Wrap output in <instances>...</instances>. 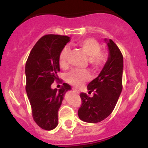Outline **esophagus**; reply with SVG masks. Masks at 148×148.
Masks as SVG:
<instances>
[{"instance_id":"34e87169","label":"esophagus","mask_w":148,"mask_h":148,"mask_svg":"<svg viewBox=\"0 0 148 148\" xmlns=\"http://www.w3.org/2000/svg\"><path fill=\"white\" fill-rule=\"evenodd\" d=\"M73 91H74V92H76V93H77V94H79L80 93L78 89H73Z\"/></svg>"}]
</instances>
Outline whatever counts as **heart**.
<instances>
[{
    "label": "heart",
    "instance_id": "b5f03b06",
    "mask_svg": "<svg viewBox=\"0 0 148 148\" xmlns=\"http://www.w3.org/2000/svg\"><path fill=\"white\" fill-rule=\"evenodd\" d=\"M79 46L87 56L89 63L94 67L102 66L106 60V56L101 51L100 44L94 38H85L79 42ZM69 55V49L64 47L61 51L59 56V66L62 68H66L68 65L67 58ZM91 79L89 73L86 71L72 70L66 75V80L75 86H79Z\"/></svg>",
    "mask_w": 148,
    "mask_h": 148
}]
</instances>
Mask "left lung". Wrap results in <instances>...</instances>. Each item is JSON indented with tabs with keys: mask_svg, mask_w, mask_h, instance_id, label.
Wrapping results in <instances>:
<instances>
[{
	"mask_svg": "<svg viewBox=\"0 0 148 148\" xmlns=\"http://www.w3.org/2000/svg\"><path fill=\"white\" fill-rule=\"evenodd\" d=\"M108 48V59L98 77L89 83V93L95 92L90 97L80 94L82 104L79 109L81 120L97 123L107 118L115 107L122 92L123 56L112 39L104 38Z\"/></svg>",
	"mask_w": 148,
	"mask_h": 148,
	"instance_id": "8db88e82",
	"label": "left lung"
}]
</instances>
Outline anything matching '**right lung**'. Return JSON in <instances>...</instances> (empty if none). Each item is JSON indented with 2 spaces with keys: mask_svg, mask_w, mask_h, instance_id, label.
Here are the masks:
<instances>
[{
  "mask_svg": "<svg viewBox=\"0 0 148 148\" xmlns=\"http://www.w3.org/2000/svg\"><path fill=\"white\" fill-rule=\"evenodd\" d=\"M70 40L66 36H44L33 47L26 64V90L33 118L46 130L56 127L58 112L65 94L71 89L66 83L59 89H51L53 82L59 79V53Z\"/></svg>",
  "mask_w": 148,
  "mask_h": 148,
  "instance_id": "right-lung-1",
  "label": "right lung"
}]
</instances>
